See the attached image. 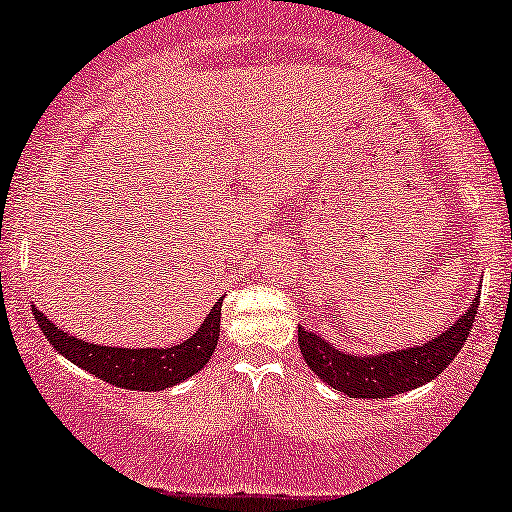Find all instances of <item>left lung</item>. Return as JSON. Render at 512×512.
<instances>
[{"label": "left lung", "mask_w": 512, "mask_h": 512, "mask_svg": "<svg viewBox=\"0 0 512 512\" xmlns=\"http://www.w3.org/2000/svg\"><path fill=\"white\" fill-rule=\"evenodd\" d=\"M477 307L479 293L474 295V303L443 334L429 338L422 346L374 355L348 353L315 331L298 326L300 353L307 367L331 389L346 393L350 398H391L427 384L451 365L470 336Z\"/></svg>", "instance_id": "obj_1"}]
</instances>
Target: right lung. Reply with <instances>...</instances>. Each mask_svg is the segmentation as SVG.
<instances>
[{
	"label": "right lung",
	"mask_w": 512,
	"mask_h": 512,
	"mask_svg": "<svg viewBox=\"0 0 512 512\" xmlns=\"http://www.w3.org/2000/svg\"><path fill=\"white\" fill-rule=\"evenodd\" d=\"M33 315L54 350L69 357L73 365L95 374L97 379L119 386V389L166 391L193 377L209 362L219 341L221 303L212 307L205 322L188 341L176 343L171 348L97 346V343L80 341L69 331H61L35 305Z\"/></svg>",
	"instance_id": "right-lung-1"
}]
</instances>
